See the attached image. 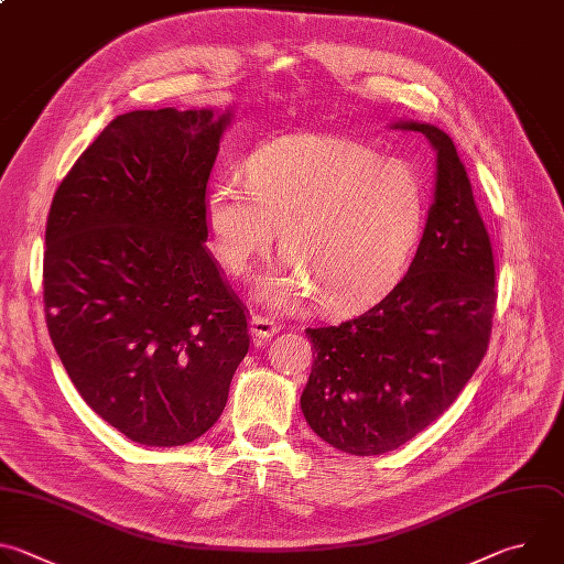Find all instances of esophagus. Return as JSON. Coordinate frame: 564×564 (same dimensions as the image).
Instances as JSON below:
<instances>
[{"mask_svg":"<svg viewBox=\"0 0 564 564\" xmlns=\"http://www.w3.org/2000/svg\"><path fill=\"white\" fill-rule=\"evenodd\" d=\"M250 330H252V335L257 337V339H270L272 335H276L279 330H281V326L279 324H274L272 318H268V316H261V314H252V318H250Z\"/></svg>","mask_w":564,"mask_h":564,"instance_id":"1","label":"esophagus"}]
</instances>
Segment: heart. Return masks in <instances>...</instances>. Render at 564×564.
<instances>
[{
	"label": "heart",
	"instance_id": "b5f03b06",
	"mask_svg": "<svg viewBox=\"0 0 564 564\" xmlns=\"http://www.w3.org/2000/svg\"><path fill=\"white\" fill-rule=\"evenodd\" d=\"M424 209V187L406 163L350 138L303 133L257 149L248 185L218 181L205 220L218 261L236 276L272 252L281 229L288 259L257 288L268 305L321 296L326 312L350 314L404 274Z\"/></svg>",
	"mask_w": 564,
	"mask_h": 564
}]
</instances>
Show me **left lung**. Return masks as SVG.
<instances>
[{
	"mask_svg": "<svg viewBox=\"0 0 564 564\" xmlns=\"http://www.w3.org/2000/svg\"><path fill=\"white\" fill-rule=\"evenodd\" d=\"M437 151L435 200L409 272L377 305L341 326L307 328L314 364L301 411L350 455L411 442L457 399L485 359L496 314V261L453 140L424 122Z\"/></svg>",
	"mask_w": 564,
	"mask_h": 564,
	"instance_id": "left-lung-1",
	"label": "left lung"
}]
</instances>
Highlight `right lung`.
I'll return each instance as SVG.
<instances>
[{"mask_svg": "<svg viewBox=\"0 0 564 564\" xmlns=\"http://www.w3.org/2000/svg\"><path fill=\"white\" fill-rule=\"evenodd\" d=\"M231 113L131 111L59 183L44 252L51 341L131 442L183 446L220 417L248 307L207 250L205 194Z\"/></svg>", "mask_w": 564, "mask_h": 564, "instance_id": "obj_1", "label": "right lung"}]
</instances>
